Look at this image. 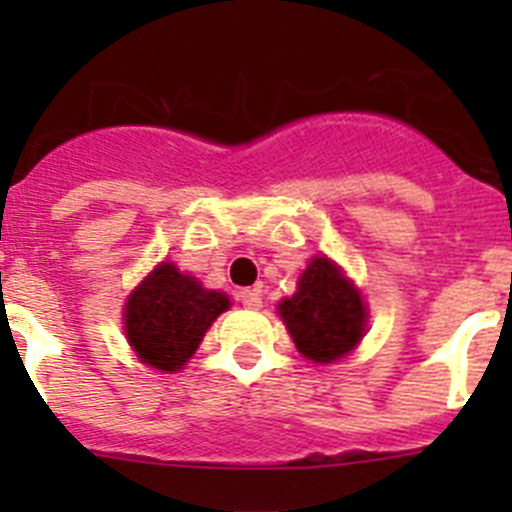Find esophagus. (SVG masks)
Instances as JSON below:
<instances>
[{"label": "esophagus", "instance_id": "34e87169", "mask_svg": "<svg viewBox=\"0 0 512 512\" xmlns=\"http://www.w3.org/2000/svg\"><path fill=\"white\" fill-rule=\"evenodd\" d=\"M242 307L247 309H260L262 307V294L257 289H242L240 292Z\"/></svg>", "mask_w": 512, "mask_h": 512}]
</instances>
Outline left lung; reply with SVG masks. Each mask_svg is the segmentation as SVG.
<instances>
[{"mask_svg": "<svg viewBox=\"0 0 512 512\" xmlns=\"http://www.w3.org/2000/svg\"><path fill=\"white\" fill-rule=\"evenodd\" d=\"M280 314L299 352L322 364L352 352L364 337V302L327 257L309 262L297 294L280 302Z\"/></svg>", "mask_w": 512, "mask_h": 512, "instance_id": "obj_1", "label": "left lung"}]
</instances>
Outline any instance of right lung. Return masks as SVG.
I'll use <instances>...</instances> for the list:
<instances>
[{
	"label": "right lung",
	"mask_w": 512,
	"mask_h": 512,
	"mask_svg": "<svg viewBox=\"0 0 512 512\" xmlns=\"http://www.w3.org/2000/svg\"><path fill=\"white\" fill-rule=\"evenodd\" d=\"M227 307V294L200 287L193 277L163 262L128 297V342L146 364L178 371Z\"/></svg>",
	"instance_id": "1"
}]
</instances>
